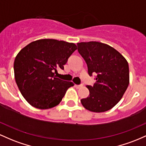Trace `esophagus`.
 <instances>
[{
    "mask_svg": "<svg viewBox=\"0 0 146 146\" xmlns=\"http://www.w3.org/2000/svg\"><path fill=\"white\" fill-rule=\"evenodd\" d=\"M83 86V85L81 84V85H75V87H76V88H77V89H78V88H81V87Z\"/></svg>",
    "mask_w": 146,
    "mask_h": 146,
    "instance_id": "34e87169",
    "label": "esophagus"
}]
</instances>
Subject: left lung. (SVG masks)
I'll use <instances>...</instances> for the list:
<instances>
[{
	"mask_svg": "<svg viewBox=\"0 0 146 146\" xmlns=\"http://www.w3.org/2000/svg\"><path fill=\"white\" fill-rule=\"evenodd\" d=\"M78 52L86 61L88 73L96 83L87 86L88 97L81 100L91 112H103L121 99L129 85V66L123 56L107 44L96 41L77 43Z\"/></svg>",
	"mask_w": 146,
	"mask_h": 146,
	"instance_id": "left-lung-1",
	"label": "left lung"
}]
</instances>
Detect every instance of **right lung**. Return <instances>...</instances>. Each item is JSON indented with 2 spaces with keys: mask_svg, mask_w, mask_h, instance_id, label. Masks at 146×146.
I'll return each mask as SVG.
<instances>
[{
  "mask_svg": "<svg viewBox=\"0 0 146 146\" xmlns=\"http://www.w3.org/2000/svg\"><path fill=\"white\" fill-rule=\"evenodd\" d=\"M77 49L72 42L40 39L19 52L14 63V76L21 93L31 106L49 109L59 104L72 82L56 78L69 57Z\"/></svg>",
  "mask_w": 146,
  "mask_h": 146,
  "instance_id": "add662e5",
  "label": "right lung"
}]
</instances>
